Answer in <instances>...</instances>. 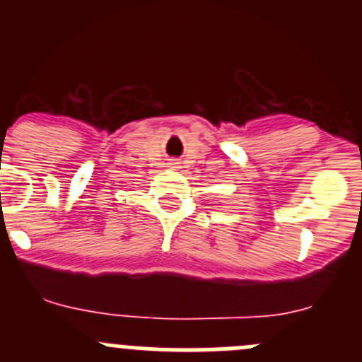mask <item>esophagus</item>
<instances>
[{"instance_id":"obj_1","label":"esophagus","mask_w":362,"mask_h":362,"mask_svg":"<svg viewBox=\"0 0 362 362\" xmlns=\"http://www.w3.org/2000/svg\"><path fill=\"white\" fill-rule=\"evenodd\" d=\"M173 168H175V166H173Z\"/></svg>"}]
</instances>
